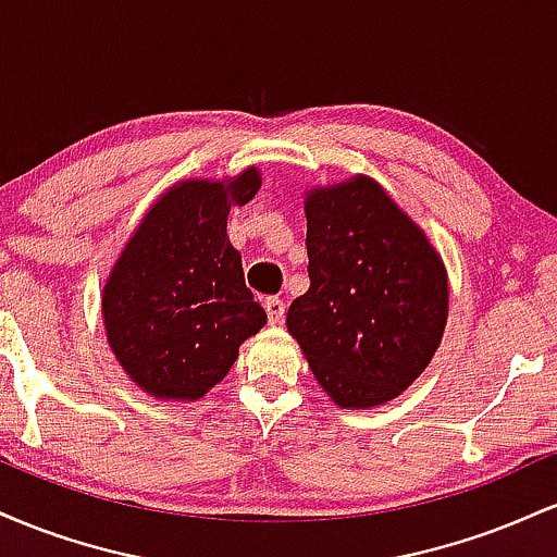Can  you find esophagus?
I'll use <instances>...</instances> for the list:
<instances>
[{"mask_svg":"<svg viewBox=\"0 0 557 557\" xmlns=\"http://www.w3.org/2000/svg\"><path fill=\"white\" fill-rule=\"evenodd\" d=\"M264 309H267V319H270V324H283V319H285V304H283V300L270 296L264 300Z\"/></svg>","mask_w":557,"mask_h":557,"instance_id":"34e87169","label":"esophagus"}]
</instances>
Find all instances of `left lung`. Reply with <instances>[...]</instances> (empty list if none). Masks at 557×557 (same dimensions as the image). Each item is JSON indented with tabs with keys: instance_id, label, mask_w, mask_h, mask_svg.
Returning <instances> with one entry per match:
<instances>
[{
	"instance_id": "8db88e82",
	"label": "left lung",
	"mask_w": 557,
	"mask_h": 557,
	"mask_svg": "<svg viewBox=\"0 0 557 557\" xmlns=\"http://www.w3.org/2000/svg\"><path fill=\"white\" fill-rule=\"evenodd\" d=\"M304 209L311 285L287 309V332L337 406H382L443 341L445 264L367 175L306 190Z\"/></svg>"
}]
</instances>
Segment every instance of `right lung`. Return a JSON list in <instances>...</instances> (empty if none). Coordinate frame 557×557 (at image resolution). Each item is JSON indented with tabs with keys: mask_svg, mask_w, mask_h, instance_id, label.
Instances as JSON below:
<instances>
[{
	"mask_svg": "<svg viewBox=\"0 0 557 557\" xmlns=\"http://www.w3.org/2000/svg\"><path fill=\"white\" fill-rule=\"evenodd\" d=\"M261 188L257 168L230 181H183L146 212L101 293L107 341L140 389L198 400L225 380L267 324L230 246V207Z\"/></svg>",
	"mask_w": 557,
	"mask_h": 557,
	"instance_id": "obj_1",
	"label": "right lung"
}]
</instances>
